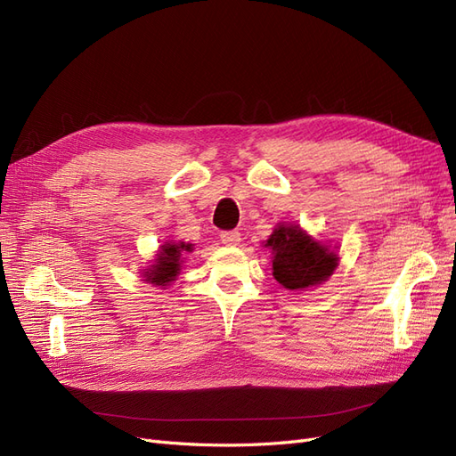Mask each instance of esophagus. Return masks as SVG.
<instances>
[{"instance_id":"1","label":"esophagus","mask_w":456,"mask_h":456,"mask_svg":"<svg viewBox=\"0 0 456 456\" xmlns=\"http://www.w3.org/2000/svg\"><path fill=\"white\" fill-rule=\"evenodd\" d=\"M219 239L225 246H237L240 242V232L239 231H225L219 234Z\"/></svg>"}]
</instances>
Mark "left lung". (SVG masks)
<instances>
[{"label":"left lung","instance_id":"1","mask_svg":"<svg viewBox=\"0 0 456 456\" xmlns=\"http://www.w3.org/2000/svg\"><path fill=\"white\" fill-rule=\"evenodd\" d=\"M265 248L273 252L274 281L289 291L324 284L339 267L337 246L316 240L296 224H276Z\"/></svg>","mask_w":456,"mask_h":456}]
</instances>
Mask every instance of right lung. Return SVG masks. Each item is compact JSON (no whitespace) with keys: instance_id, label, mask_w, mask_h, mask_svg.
<instances>
[{"instance_id":"obj_1","label":"right lung","mask_w":456,"mask_h":456,"mask_svg":"<svg viewBox=\"0 0 456 456\" xmlns=\"http://www.w3.org/2000/svg\"><path fill=\"white\" fill-rule=\"evenodd\" d=\"M191 252H193V244L182 242V240L180 242L168 240L163 246H159L151 265L145 267L142 273L143 281L160 288L170 286L182 273V265L185 259L183 256Z\"/></svg>"}]
</instances>
